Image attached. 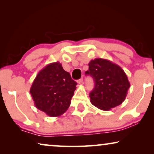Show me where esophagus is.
<instances>
[{
  "instance_id": "1",
  "label": "esophagus",
  "mask_w": 154,
  "mask_h": 154,
  "mask_svg": "<svg viewBox=\"0 0 154 154\" xmlns=\"http://www.w3.org/2000/svg\"><path fill=\"white\" fill-rule=\"evenodd\" d=\"M77 82H78V83H79V84H82L83 83V78H81V79L78 80Z\"/></svg>"
}]
</instances>
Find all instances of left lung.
Segmentation results:
<instances>
[{
	"mask_svg": "<svg viewBox=\"0 0 154 154\" xmlns=\"http://www.w3.org/2000/svg\"><path fill=\"white\" fill-rule=\"evenodd\" d=\"M90 74L94 88L90 93V102L97 108L109 111L124 102L130 84L121 67L111 61L97 58L89 62Z\"/></svg>",
	"mask_w": 154,
	"mask_h": 154,
	"instance_id": "1",
	"label": "left lung"
}]
</instances>
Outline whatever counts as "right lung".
Instances as JSON below:
<instances>
[{
    "mask_svg": "<svg viewBox=\"0 0 154 154\" xmlns=\"http://www.w3.org/2000/svg\"><path fill=\"white\" fill-rule=\"evenodd\" d=\"M77 83L59 62L41 69L33 81L30 93L35 107L51 117L62 115L69 109Z\"/></svg>",
    "mask_w": 154,
    "mask_h": 154,
    "instance_id": "1",
    "label": "right lung"
}]
</instances>
